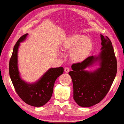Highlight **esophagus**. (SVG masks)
Returning <instances> with one entry per match:
<instances>
[{
    "mask_svg": "<svg viewBox=\"0 0 124 124\" xmlns=\"http://www.w3.org/2000/svg\"><path fill=\"white\" fill-rule=\"evenodd\" d=\"M64 71H65V72L66 73H68L69 72L70 70H69V69L68 68H65V69H64Z\"/></svg>",
    "mask_w": 124,
    "mask_h": 124,
    "instance_id": "1",
    "label": "esophagus"
}]
</instances>
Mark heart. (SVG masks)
Wrapping results in <instances>:
<instances>
[{"label": "heart", "instance_id": "heart-1", "mask_svg": "<svg viewBox=\"0 0 124 124\" xmlns=\"http://www.w3.org/2000/svg\"><path fill=\"white\" fill-rule=\"evenodd\" d=\"M93 47L91 39L84 35L74 34L63 41L62 50L70 52L71 59L75 62H80L88 57Z\"/></svg>", "mask_w": 124, "mask_h": 124}]
</instances>
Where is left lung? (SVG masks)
I'll return each mask as SVG.
<instances>
[{"label":"left lung","mask_w":124,"mask_h":124,"mask_svg":"<svg viewBox=\"0 0 124 124\" xmlns=\"http://www.w3.org/2000/svg\"><path fill=\"white\" fill-rule=\"evenodd\" d=\"M101 52L98 56L87 57L82 62L71 66L69 72L72 80L73 99L82 107H90L98 103L106 96L117 72V61L111 41L100 35ZM97 63L100 67L93 71L85 69Z\"/></svg>","instance_id":"obj_1"}]
</instances>
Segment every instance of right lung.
Here are the masks:
<instances>
[{"mask_svg": "<svg viewBox=\"0 0 124 124\" xmlns=\"http://www.w3.org/2000/svg\"><path fill=\"white\" fill-rule=\"evenodd\" d=\"M28 33L18 40L13 48L9 62V74L16 92L23 101L33 107L46 104L51 98L55 82L63 72L62 67L48 69L35 83H28L22 79L18 68V49L20 43L26 40Z\"/></svg>", "mask_w": 124, "mask_h": 124, "instance_id": "right-lung-1", "label": "right lung"}]
</instances>
